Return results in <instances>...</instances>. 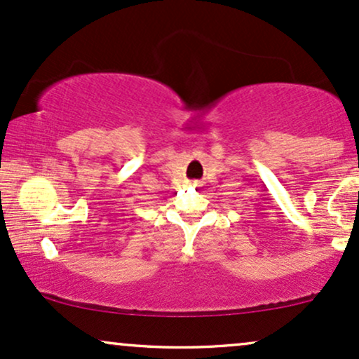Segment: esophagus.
Returning a JSON list of instances; mask_svg holds the SVG:
<instances>
[{
    "mask_svg": "<svg viewBox=\"0 0 359 359\" xmlns=\"http://www.w3.org/2000/svg\"><path fill=\"white\" fill-rule=\"evenodd\" d=\"M192 185H197V182H192Z\"/></svg>",
    "mask_w": 359,
    "mask_h": 359,
    "instance_id": "esophagus-1",
    "label": "esophagus"
}]
</instances>
